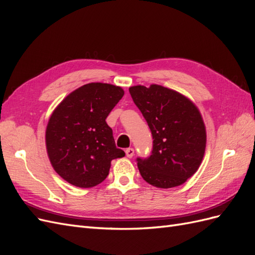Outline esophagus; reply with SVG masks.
Instances as JSON below:
<instances>
[{"label":"esophagus","mask_w":255,"mask_h":255,"mask_svg":"<svg viewBox=\"0 0 255 255\" xmlns=\"http://www.w3.org/2000/svg\"><path fill=\"white\" fill-rule=\"evenodd\" d=\"M126 154H127V156H128V158L133 157V156H134V149H133V148L127 149V150H126Z\"/></svg>","instance_id":"esophagus-1"}]
</instances>
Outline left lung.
Segmentation results:
<instances>
[{
	"mask_svg": "<svg viewBox=\"0 0 255 255\" xmlns=\"http://www.w3.org/2000/svg\"><path fill=\"white\" fill-rule=\"evenodd\" d=\"M128 90L153 137L151 155L137 158L142 179L157 188L180 186L196 173L204 156L206 129L200 111L187 97L160 85Z\"/></svg>",
	"mask_w": 255,
	"mask_h": 255,
	"instance_id": "obj_1",
	"label": "left lung"
}]
</instances>
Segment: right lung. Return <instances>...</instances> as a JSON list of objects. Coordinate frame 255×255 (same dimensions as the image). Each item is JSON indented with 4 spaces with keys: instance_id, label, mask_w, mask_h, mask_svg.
Returning <instances> with one entry per match:
<instances>
[{
    "instance_id": "right-lung-1",
    "label": "right lung",
    "mask_w": 255,
    "mask_h": 255,
    "mask_svg": "<svg viewBox=\"0 0 255 255\" xmlns=\"http://www.w3.org/2000/svg\"><path fill=\"white\" fill-rule=\"evenodd\" d=\"M125 90L106 83H89L75 89L53 111L45 129L51 165L65 181L90 188L109 175L111 163L126 155L116 146L105 119Z\"/></svg>"
}]
</instances>
